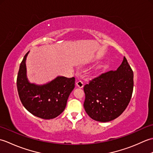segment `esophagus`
I'll return each mask as SVG.
<instances>
[{
	"label": "esophagus",
	"instance_id": "esophagus-1",
	"mask_svg": "<svg viewBox=\"0 0 153 153\" xmlns=\"http://www.w3.org/2000/svg\"><path fill=\"white\" fill-rule=\"evenodd\" d=\"M83 82L82 81H81V80H79V81H77V82H76V85L78 87H79V88H82V87H83Z\"/></svg>",
	"mask_w": 153,
	"mask_h": 153
}]
</instances>
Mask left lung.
<instances>
[{
  "label": "left lung",
  "mask_w": 153,
  "mask_h": 153,
  "mask_svg": "<svg viewBox=\"0 0 153 153\" xmlns=\"http://www.w3.org/2000/svg\"><path fill=\"white\" fill-rule=\"evenodd\" d=\"M133 89L134 73L123 57L117 70L102 73L84 86V108L94 120L111 121L126 110L131 100Z\"/></svg>",
  "instance_id": "obj_1"
}]
</instances>
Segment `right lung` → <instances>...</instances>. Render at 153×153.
<instances>
[{"instance_id":"add662e5","label":"right lung","mask_w":153,"mask_h":153,"mask_svg":"<svg viewBox=\"0 0 153 153\" xmlns=\"http://www.w3.org/2000/svg\"><path fill=\"white\" fill-rule=\"evenodd\" d=\"M24 57L17 77L18 95L27 111L39 118L49 120L56 118L66 108L70 94L75 87V77L58 76L51 82L37 85L29 82Z\"/></svg>"}]
</instances>
